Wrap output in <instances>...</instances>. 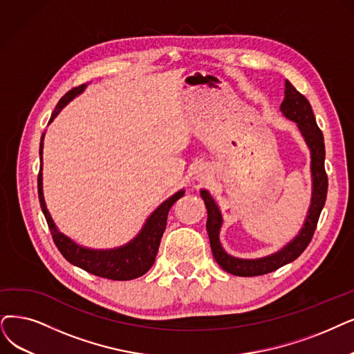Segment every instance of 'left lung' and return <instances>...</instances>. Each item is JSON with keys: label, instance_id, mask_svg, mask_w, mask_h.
Segmentation results:
<instances>
[{"label": "left lung", "instance_id": "8db88e82", "mask_svg": "<svg viewBox=\"0 0 354 354\" xmlns=\"http://www.w3.org/2000/svg\"><path fill=\"white\" fill-rule=\"evenodd\" d=\"M281 113L290 120H293L304 135L306 144L310 149V171H313V199H310V206L308 210V216L301 230L299 235L296 236L290 244H288L283 250H280L272 256L257 259V260H241L235 259L230 254H226L219 243V230L222 225V216L219 209L215 205L214 199L206 190H202L201 194L205 201L207 209V222L206 230L209 234L210 248L214 252L216 263L235 276L251 277V276H261L272 273L281 266H285L293 260L298 259L305 248L309 245L310 239L314 236L317 223L321 215V210L327 199L328 190V177L325 173L324 160H325V147H324V136L318 124L315 122V116L313 113L306 97L296 90L289 81L285 82V100L280 106Z\"/></svg>", "mask_w": 354, "mask_h": 354}]
</instances>
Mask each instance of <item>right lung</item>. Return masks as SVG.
I'll return each mask as SVG.
<instances>
[{
	"instance_id": "obj_1",
	"label": "right lung",
	"mask_w": 354,
	"mask_h": 354,
	"mask_svg": "<svg viewBox=\"0 0 354 354\" xmlns=\"http://www.w3.org/2000/svg\"><path fill=\"white\" fill-rule=\"evenodd\" d=\"M84 87L86 86L82 84L80 87H74L73 90H69L58 102V104H56L49 122H52L56 116H58V113L71 100H73L77 94H80L84 90ZM41 149H44V138H41V142H40V161H41ZM37 193H39L40 207L46 218L53 243L56 247H58L65 260H68L71 264H74L94 276L110 279V280H132L145 274L149 270L155 261V256H157L161 238L165 231L168 212L180 199V197L185 194V192L180 190L178 193L169 197L168 201H165L148 218L144 230L140 231V234L133 239L132 243L116 250L95 251V250H87L77 245L75 243L71 241L68 236H65L64 234H61L58 230H56V226L45 205L44 190H41V164L39 169V176H37Z\"/></svg>"
}]
</instances>
